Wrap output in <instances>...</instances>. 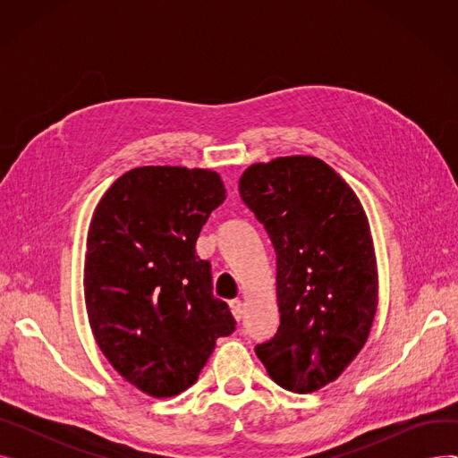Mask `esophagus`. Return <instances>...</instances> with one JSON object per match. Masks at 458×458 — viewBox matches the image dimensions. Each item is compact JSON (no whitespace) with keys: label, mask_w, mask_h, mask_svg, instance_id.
I'll use <instances>...</instances> for the list:
<instances>
[{"label":"esophagus","mask_w":458,"mask_h":458,"mask_svg":"<svg viewBox=\"0 0 458 458\" xmlns=\"http://www.w3.org/2000/svg\"><path fill=\"white\" fill-rule=\"evenodd\" d=\"M230 310H232V316L235 318V321H242L243 318V302L239 299L230 301Z\"/></svg>","instance_id":"obj_1"}]
</instances>
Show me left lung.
<instances>
[{
  "label": "left lung",
  "instance_id": "left-lung-1",
  "mask_svg": "<svg viewBox=\"0 0 458 458\" xmlns=\"http://www.w3.org/2000/svg\"><path fill=\"white\" fill-rule=\"evenodd\" d=\"M239 195L276 252L280 327L256 354L282 388L316 392L352 362L375 319L368 216L340 174L311 156L250 165Z\"/></svg>",
  "mask_w": 458,
  "mask_h": 458
}]
</instances>
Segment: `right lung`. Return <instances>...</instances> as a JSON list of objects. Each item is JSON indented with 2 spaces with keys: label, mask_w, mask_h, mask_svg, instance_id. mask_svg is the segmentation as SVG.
<instances>
[{
  "label": "right lung",
  "mask_w": 458,
  "mask_h": 458,
  "mask_svg": "<svg viewBox=\"0 0 458 458\" xmlns=\"http://www.w3.org/2000/svg\"><path fill=\"white\" fill-rule=\"evenodd\" d=\"M225 199L213 171L139 166L107 189L92 215L83 287L94 340L152 397L192 386L216 338L235 330L228 304L213 297L209 261L195 250Z\"/></svg>",
  "instance_id": "add662e5"
}]
</instances>
